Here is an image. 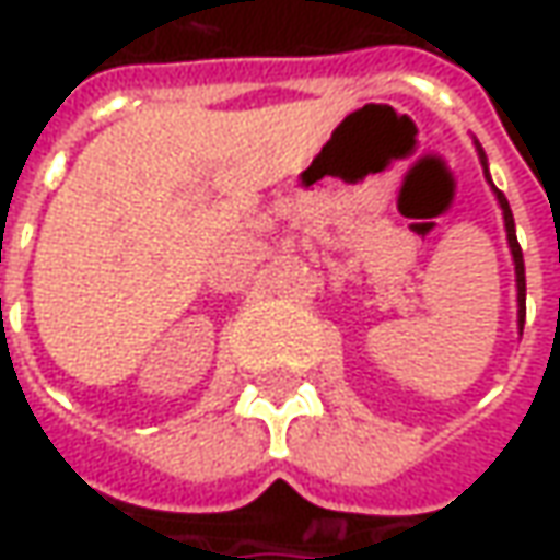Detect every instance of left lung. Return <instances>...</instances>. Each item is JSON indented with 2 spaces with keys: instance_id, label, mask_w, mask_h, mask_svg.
<instances>
[{
  "instance_id": "1",
  "label": "left lung",
  "mask_w": 560,
  "mask_h": 560,
  "mask_svg": "<svg viewBox=\"0 0 560 560\" xmlns=\"http://www.w3.org/2000/svg\"><path fill=\"white\" fill-rule=\"evenodd\" d=\"M477 145V155H480V164H483L486 184L492 186L495 192V202L502 208V218H505V233H508V248H511V258H514V283H517V330L524 334V317H527V277H524V252H521V243H517V230H514V214H511V205L508 199L495 189L492 177H489V162H486V152L480 142L474 140Z\"/></svg>"
}]
</instances>
